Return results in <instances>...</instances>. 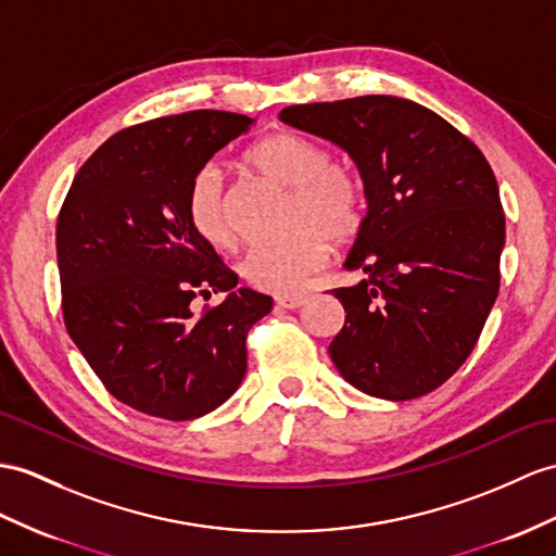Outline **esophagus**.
<instances>
[{"mask_svg":"<svg viewBox=\"0 0 556 556\" xmlns=\"http://www.w3.org/2000/svg\"><path fill=\"white\" fill-rule=\"evenodd\" d=\"M308 296L306 294H282V296H276V304L280 308H300L306 304Z\"/></svg>","mask_w":556,"mask_h":556,"instance_id":"1","label":"esophagus"}]
</instances>
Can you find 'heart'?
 <instances>
[{
  "label": "heart",
  "instance_id": "heart-1",
  "mask_svg": "<svg viewBox=\"0 0 556 556\" xmlns=\"http://www.w3.org/2000/svg\"><path fill=\"white\" fill-rule=\"evenodd\" d=\"M245 167L260 179L290 193L286 228L292 238L278 245L254 248L240 260L248 286L294 294L328 264V242L356 240L365 226V188L354 172L334 165L328 146L290 129H280L248 148ZM191 231L214 250H231L238 226L228 207L219 174L198 172L184 198Z\"/></svg>",
  "mask_w": 556,
  "mask_h": 556
}]
</instances>
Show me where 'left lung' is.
Instances as JSON below:
<instances>
[{"label": "left lung", "instance_id": "8db88e82", "mask_svg": "<svg viewBox=\"0 0 556 556\" xmlns=\"http://www.w3.org/2000/svg\"><path fill=\"white\" fill-rule=\"evenodd\" d=\"M280 119L354 157L368 214L332 294L346 320L330 358L387 401L439 389L477 346L500 290L505 212L489 160L429 108L399 97L290 105Z\"/></svg>", "mask_w": 556, "mask_h": 556}]
</instances>
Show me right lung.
I'll return each mask as SVG.
<instances>
[{
  "label": "right lung",
  "instance_id": "add662e5",
  "mask_svg": "<svg viewBox=\"0 0 556 556\" xmlns=\"http://www.w3.org/2000/svg\"><path fill=\"white\" fill-rule=\"evenodd\" d=\"M254 125L191 111L113 134L75 174L56 224L65 330L129 408L184 422L222 405L248 370V332L274 300L248 288L186 222L193 176ZM227 300L192 314L195 295Z\"/></svg>",
  "mask_w": 556,
  "mask_h": 556
}]
</instances>
